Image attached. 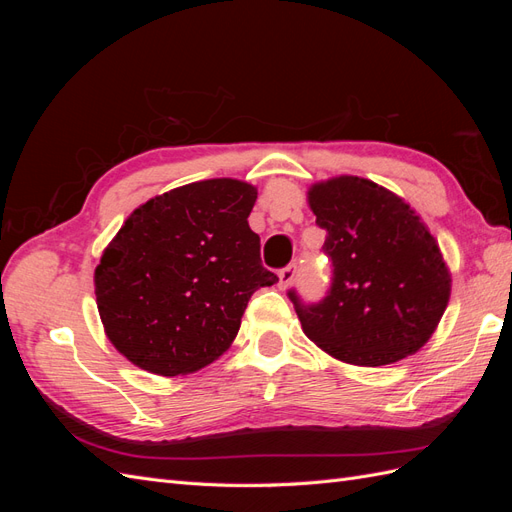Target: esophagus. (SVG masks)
Instances as JSON below:
<instances>
[{"instance_id":"esophagus-1","label":"esophagus","mask_w":512,"mask_h":512,"mask_svg":"<svg viewBox=\"0 0 512 512\" xmlns=\"http://www.w3.org/2000/svg\"><path fill=\"white\" fill-rule=\"evenodd\" d=\"M294 275H297V267H286V269L280 271V275H277V277H280V288L282 290H286L292 284Z\"/></svg>"}]
</instances>
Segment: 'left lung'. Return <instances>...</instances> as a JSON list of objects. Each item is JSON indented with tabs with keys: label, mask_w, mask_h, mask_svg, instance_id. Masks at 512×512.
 <instances>
[{
	"label": "left lung",
	"mask_w": 512,
	"mask_h": 512,
	"mask_svg": "<svg viewBox=\"0 0 512 512\" xmlns=\"http://www.w3.org/2000/svg\"><path fill=\"white\" fill-rule=\"evenodd\" d=\"M333 284L318 305L294 292L303 333L333 359L380 367L421 350L451 299V271L436 237L404 198L382 185L339 175L307 190Z\"/></svg>",
	"instance_id": "left-lung-1"
}]
</instances>
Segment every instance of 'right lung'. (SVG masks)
Here are the masks:
<instances>
[{"mask_svg": "<svg viewBox=\"0 0 512 512\" xmlns=\"http://www.w3.org/2000/svg\"><path fill=\"white\" fill-rule=\"evenodd\" d=\"M256 185L205 179L149 198L104 247L94 273L104 333L149 374L185 376L230 348L252 294L277 275L247 224Z\"/></svg>", "mask_w": 512, "mask_h": 512, "instance_id": "1", "label": "right lung"}]
</instances>
